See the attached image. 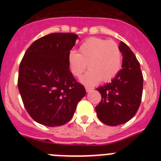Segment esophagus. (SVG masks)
<instances>
[{
  "instance_id": "obj_1",
  "label": "esophagus",
  "mask_w": 161,
  "mask_h": 161,
  "mask_svg": "<svg viewBox=\"0 0 161 161\" xmlns=\"http://www.w3.org/2000/svg\"><path fill=\"white\" fill-rule=\"evenodd\" d=\"M93 88H90V87H85V90H86V92H90V91L93 90Z\"/></svg>"
}]
</instances>
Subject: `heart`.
Masks as SVG:
<instances>
[{
    "label": "heart",
    "instance_id": "heart-1",
    "mask_svg": "<svg viewBox=\"0 0 161 161\" xmlns=\"http://www.w3.org/2000/svg\"><path fill=\"white\" fill-rule=\"evenodd\" d=\"M122 61L119 45L114 41L99 38H88L80 44L78 53L72 51L68 56L69 69L76 77L81 76L88 64L89 71L82 76L81 82L90 86L100 80H111L120 71Z\"/></svg>",
    "mask_w": 161,
    "mask_h": 161
}]
</instances>
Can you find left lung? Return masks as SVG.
Wrapping results in <instances>:
<instances>
[{
  "instance_id": "8db88e82",
  "label": "left lung",
  "mask_w": 161,
  "mask_h": 161,
  "mask_svg": "<svg viewBox=\"0 0 161 161\" xmlns=\"http://www.w3.org/2000/svg\"><path fill=\"white\" fill-rule=\"evenodd\" d=\"M122 69L110 83L97 88L102 101L96 106L101 122L108 126L123 124L138 111L143 94V77L140 65L129 47L121 42Z\"/></svg>"
}]
</instances>
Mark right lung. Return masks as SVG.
Returning a JSON list of instances; mask_svg holds the SVG:
<instances>
[{
	"label": "right lung",
	"instance_id": "1",
	"mask_svg": "<svg viewBox=\"0 0 161 161\" xmlns=\"http://www.w3.org/2000/svg\"><path fill=\"white\" fill-rule=\"evenodd\" d=\"M78 35L53 33L29 47L19 66L18 86L26 111L37 123L59 126L70 121L85 87L69 70L68 54Z\"/></svg>",
	"mask_w": 161,
	"mask_h": 161
}]
</instances>
